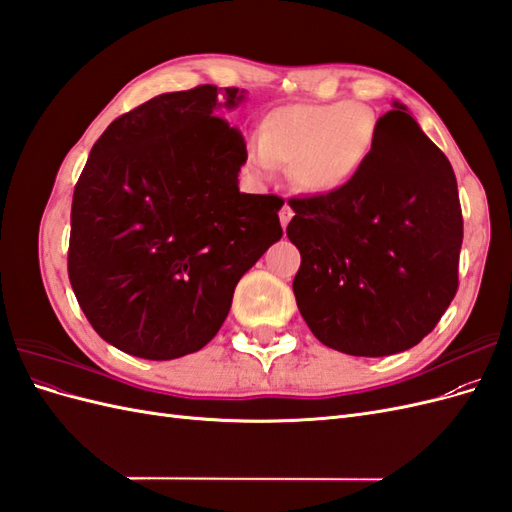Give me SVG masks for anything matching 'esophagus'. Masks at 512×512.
Segmentation results:
<instances>
[{"label": "esophagus", "instance_id": "esophagus-1", "mask_svg": "<svg viewBox=\"0 0 512 512\" xmlns=\"http://www.w3.org/2000/svg\"><path fill=\"white\" fill-rule=\"evenodd\" d=\"M292 215H294V211H292L288 205H284V207L280 209V222H282V228H286V226H288V222L292 220Z\"/></svg>", "mask_w": 512, "mask_h": 512}]
</instances>
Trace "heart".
I'll use <instances>...</instances> for the list:
<instances>
[{
  "label": "heart",
  "instance_id": "obj_1",
  "mask_svg": "<svg viewBox=\"0 0 512 512\" xmlns=\"http://www.w3.org/2000/svg\"><path fill=\"white\" fill-rule=\"evenodd\" d=\"M376 134V115L363 104H292L262 119L260 143L247 145V158L260 175L282 164L301 192L327 196L363 173L374 156Z\"/></svg>",
  "mask_w": 512,
  "mask_h": 512
}]
</instances>
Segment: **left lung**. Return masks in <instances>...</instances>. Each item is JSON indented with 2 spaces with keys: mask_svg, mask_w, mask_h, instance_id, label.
I'll return each instance as SVG.
<instances>
[{
  "mask_svg": "<svg viewBox=\"0 0 512 512\" xmlns=\"http://www.w3.org/2000/svg\"><path fill=\"white\" fill-rule=\"evenodd\" d=\"M292 290L324 346L386 356L416 346L451 305L463 220L451 162L408 113L378 119L374 156L348 188L292 198Z\"/></svg>",
  "mask_w": 512,
  "mask_h": 512,
  "instance_id": "obj_1",
  "label": "left lung"
}]
</instances>
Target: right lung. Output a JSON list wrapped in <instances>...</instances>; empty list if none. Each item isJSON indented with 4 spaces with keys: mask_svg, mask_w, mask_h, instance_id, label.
I'll list each match as a JSON object with an SVG mask.
<instances>
[{
    "mask_svg": "<svg viewBox=\"0 0 512 512\" xmlns=\"http://www.w3.org/2000/svg\"><path fill=\"white\" fill-rule=\"evenodd\" d=\"M245 89L200 85L117 117L74 188L68 275L91 327L121 352L170 361L207 346L235 286L282 239L273 194L239 192L247 160L218 117Z\"/></svg>",
    "mask_w": 512,
    "mask_h": 512,
    "instance_id": "add662e5",
    "label": "right lung"
}]
</instances>
